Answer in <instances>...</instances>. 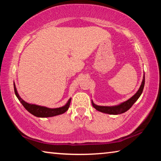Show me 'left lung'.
I'll return each mask as SVG.
<instances>
[{"mask_svg": "<svg viewBox=\"0 0 161 161\" xmlns=\"http://www.w3.org/2000/svg\"><path fill=\"white\" fill-rule=\"evenodd\" d=\"M144 84H145V75H143V80L141 82V86L138 89L137 92L133 95L132 97H130L129 99H128L125 102L119 103L118 105L112 106V107H107V106H98L95 104L93 101L92 100V103L94 108H96L97 111H100V112L108 114H113V115H117V114H121L124 112H126L129 108L132 107L133 103H134L136 101L138 100V98L142 94Z\"/></svg>", "mask_w": 161, "mask_h": 161, "instance_id": "8db88e82", "label": "left lung"}]
</instances>
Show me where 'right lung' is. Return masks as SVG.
Here are the masks:
<instances>
[{
	"instance_id": "obj_1",
	"label": "right lung",
	"mask_w": 161,
	"mask_h": 161,
	"mask_svg": "<svg viewBox=\"0 0 161 161\" xmlns=\"http://www.w3.org/2000/svg\"><path fill=\"white\" fill-rule=\"evenodd\" d=\"M14 91L16 97L20 101V103L23 104V106L25 107V109L29 111L30 113L35 116L40 117V118H46V117H52L54 116L60 115V114H64V112L68 110V108L69 107L70 102H71V98L68 100V102L66 103V104L62 107L59 108H51L46 107H42V106L33 104V103H30L24 101L22 98L20 97V95L18 93L17 89H16L15 84L14 82Z\"/></svg>"
}]
</instances>
